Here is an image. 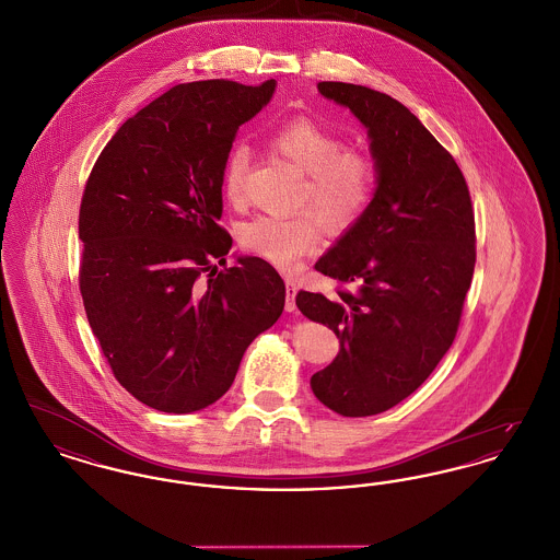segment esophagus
<instances>
[{
	"mask_svg": "<svg viewBox=\"0 0 560 560\" xmlns=\"http://www.w3.org/2000/svg\"><path fill=\"white\" fill-rule=\"evenodd\" d=\"M295 293H298V285L293 279L285 281V311L293 313L295 311Z\"/></svg>",
	"mask_w": 560,
	"mask_h": 560,
	"instance_id": "esophagus-1",
	"label": "esophagus"
}]
</instances>
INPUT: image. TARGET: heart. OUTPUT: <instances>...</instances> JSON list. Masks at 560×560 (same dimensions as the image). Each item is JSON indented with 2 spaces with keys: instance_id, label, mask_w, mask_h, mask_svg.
<instances>
[{
  "instance_id": "b5f03b06",
  "label": "heart",
  "mask_w": 560,
  "mask_h": 560,
  "mask_svg": "<svg viewBox=\"0 0 560 560\" xmlns=\"http://www.w3.org/2000/svg\"><path fill=\"white\" fill-rule=\"evenodd\" d=\"M275 149L306 174L300 206H308L331 233L354 226L372 203L375 167L363 153L347 151L336 133L311 119H293L272 133ZM249 170V151L237 144L224 163L222 188L229 201H240ZM241 245L275 267H295L300 256L317 245V229L308 215H260L241 229Z\"/></svg>"
}]
</instances>
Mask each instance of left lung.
Wrapping results in <instances>:
<instances>
[{
  "instance_id": "1",
  "label": "left lung",
  "mask_w": 560,
  "mask_h": 560,
  "mask_svg": "<svg viewBox=\"0 0 560 560\" xmlns=\"http://www.w3.org/2000/svg\"><path fill=\"white\" fill-rule=\"evenodd\" d=\"M320 96L368 130L375 192L365 215L315 268L352 292H298L340 352L311 377L315 397L347 418L382 413L418 390L450 350L475 272V212L452 155L388 94L320 81Z\"/></svg>"
}]
</instances>
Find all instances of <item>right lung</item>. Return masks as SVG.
<instances>
[{
    "label": "right lung",
    "mask_w": 560,
    "mask_h": 560,
    "mask_svg": "<svg viewBox=\"0 0 560 560\" xmlns=\"http://www.w3.org/2000/svg\"><path fill=\"white\" fill-rule=\"evenodd\" d=\"M277 81H190L110 138L83 190L80 290L117 382L165 413H192L233 384L243 352L283 313L285 283L256 256L226 265L222 170L241 124Z\"/></svg>",
    "instance_id": "right-lung-1"
}]
</instances>
